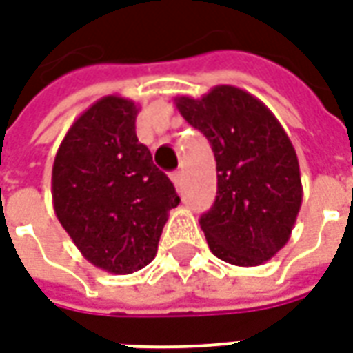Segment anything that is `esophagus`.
<instances>
[{
    "label": "esophagus",
    "mask_w": 353,
    "mask_h": 353,
    "mask_svg": "<svg viewBox=\"0 0 353 353\" xmlns=\"http://www.w3.org/2000/svg\"><path fill=\"white\" fill-rule=\"evenodd\" d=\"M171 180H173L174 186L180 188V184H182V174H180V171H174V173H171Z\"/></svg>",
    "instance_id": "34e87169"
}]
</instances>
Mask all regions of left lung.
Wrapping results in <instances>:
<instances>
[{"label":"left lung","mask_w":353,"mask_h":353,"mask_svg":"<svg viewBox=\"0 0 353 353\" xmlns=\"http://www.w3.org/2000/svg\"><path fill=\"white\" fill-rule=\"evenodd\" d=\"M174 105L214 152L216 201L199 220L208 248L225 263H265L290 241L303 203L288 133L265 103L228 84L201 99L174 97Z\"/></svg>","instance_id":"obj_1"}]
</instances>
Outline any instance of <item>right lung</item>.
<instances>
[{"label":"right lung","mask_w":353,"mask_h":353,"mask_svg":"<svg viewBox=\"0 0 353 353\" xmlns=\"http://www.w3.org/2000/svg\"><path fill=\"white\" fill-rule=\"evenodd\" d=\"M139 107L105 95L69 128L52 165L54 212L90 263L112 274L148 265L169 210L173 182L135 133Z\"/></svg>","instance_id":"add662e5"}]
</instances>
